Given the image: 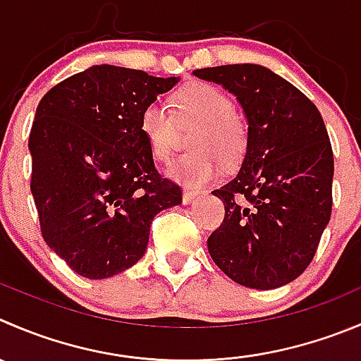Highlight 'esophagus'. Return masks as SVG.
Returning <instances> with one entry per match:
<instances>
[{"instance_id":"1","label":"esophagus","mask_w":361,"mask_h":361,"mask_svg":"<svg viewBox=\"0 0 361 361\" xmlns=\"http://www.w3.org/2000/svg\"><path fill=\"white\" fill-rule=\"evenodd\" d=\"M199 197L197 190H190V188H183V204H192L194 199Z\"/></svg>"}]
</instances>
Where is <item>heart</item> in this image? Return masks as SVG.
<instances>
[{
    "instance_id": "1",
    "label": "heart",
    "mask_w": 361,
    "mask_h": 361,
    "mask_svg": "<svg viewBox=\"0 0 361 361\" xmlns=\"http://www.w3.org/2000/svg\"><path fill=\"white\" fill-rule=\"evenodd\" d=\"M171 105L180 120L199 121L190 137L194 149L167 167L171 180L187 187H201L220 173V160L234 164L241 159L247 148V128L236 116L233 99L220 87L194 84L174 95ZM172 110L164 100H153L141 114V132L159 160H167L173 152L176 121Z\"/></svg>"
}]
</instances>
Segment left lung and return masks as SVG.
I'll list each match as a JSON object with an SVG mask.
<instances>
[{"mask_svg":"<svg viewBox=\"0 0 361 361\" xmlns=\"http://www.w3.org/2000/svg\"><path fill=\"white\" fill-rule=\"evenodd\" d=\"M236 97L247 120L240 171L213 190L226 216L208 238L236 284L275 289L307 269L331 215L334 152L317 107L262 65L194 70Z\"/></svg>","mask_w":361,"mask_h":361,"instance_id":"8db88e82","label":"left lung"}]
</instances>
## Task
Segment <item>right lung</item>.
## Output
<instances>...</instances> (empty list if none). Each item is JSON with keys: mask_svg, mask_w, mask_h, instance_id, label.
I'll return each instance as SVG.
<instances>
[{"mask_svg": "<svg viewBox=\"0 0 361 361\" xmlns=\"http://www.w3.org/2000/svg\"><path fill=\"white\" fill-rule=\"evenodd\" d=\"M178 80L93 65L38 104L27 142L31 194L45 243L80 277L100 281L132 268L155 215L181 202L141 132L145 107Z\"/></svg>", "mask_w": 361, "mask_h": 361, "instance_id": "add662e5", "label": "right lung"}]
</instances>
